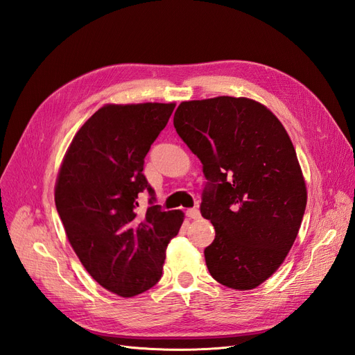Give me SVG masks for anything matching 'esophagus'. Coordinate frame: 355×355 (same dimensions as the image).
Segmentation results:
<instances>
[{"mask_svg":"<svg viewBox=\"0 0 355 355\" xmlns=\"http://www.w3.org/2000/svg\"><path fill=\"white\" fill-rule=\"evenodd\" d=\"M187 216H188L189 219H200L201 214H200V210L194 207V209H188V210H187Z\"/></svg>","mask_w":355,"mask_h":355,"instance_id":"1","label":"esophagus"}]
</instances>
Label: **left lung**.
Here are the masks:
<instances>
[{"instance_id":"obj_1","label":"left lung","mask_w":355,"mask_h":355,"mask_svg":"<svg viewBox=\"0 0 355 355\" xmlns=\"http://www.w3.org/2000/svg\"><path fill=\"white\" fill-rule=\"evenodd\" d=\"M173 124L207 179L200 210L216 231L204 250L209 272L235 290L257 287L284 262L306 207L286 128L262 103L231 96L182 102Z\"/></svg>"}]
</instances>
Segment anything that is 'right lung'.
Wrapping results in <instances>:
<instances>
[{
  "label": "right lung",
  "mask_w": 355,
  "mask_h": 355,
  "mask_svg": "<svg viewBox=\"0 0 355 355\" xmlns=\"http://www.w3.org/2000/svg\"><path fill=\"white\" fill-rule=\"evenodd\" d=\"M175 103L105 105L73 136L55 201L67 237L87 272L110 292L132 297L158 283L166 249L184 213L161 210L144 171L149 148ZM144 190L150 207L138 211Z\"/></svg>",
  "instance_id": "right-lung-1"
}]
</instances>
